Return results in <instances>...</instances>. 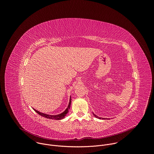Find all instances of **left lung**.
Here are the masks:
<instances>
[{
    "mask_svg": "<svg viewBox=\"0 0 154 154\" xmlns=\"http://www.w3.org/2000/svg\"><path fill=\"white\" fill-rule=\"evenodd\" d=\"M94 115V116L96 117V118H99V119H104V118H99V117H98L97 116H96V115H94V114H93Z\"/></svg>",
    "mask_w": 154,
    "mask_h": 154,
    "instance_id": "obj_1",
    "label": "left lung"
}]
</instances>
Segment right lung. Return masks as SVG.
Returning a JSON list of instances; mask_svg holds the SVG:
<instances>
[{
	"instance_id": "1",
	"label": "right lung",
	"mask_w": 154,
	"mask_h": 154,
	"mask_svg": "<svg viewBox=\"0 0 154 154\" xmlns=\"http://www.w3.org/2000/svg\"><path fill=\"white\" fill-rule=\"evenodd\" d=\"M71 97H70V100H69V105H68V108H66V110L63 112L61 114H59L58 115H46V114H44V113H42L37 110H36V109H34V110L40 116H43L45 117L46 118H48V119H55V120H60V119H62L64 118V116H66V115L68 112V109L70 108V106H71Z\"/></svg>"
}]
</instances>
